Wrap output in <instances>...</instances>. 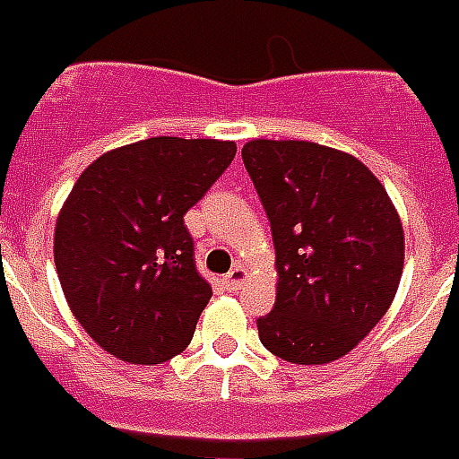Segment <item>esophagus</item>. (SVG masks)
<instances>
[{"instance_id": "34e87169", "label": "esophagus", "mask_w": 459, "mask_h": 459, "mask_svg": "<svg viewBox=\"0 0 459 459\" xmlns=\"http://www.w3.org/2000/svg\"><path fill=\"white\" fill-rule=\"evenodd\" d=\"M247 281V269L245 266H235L230 274L224 276V284H227V289H232V291H237V289H242V284Z\"/></svg>"}]
</instances>
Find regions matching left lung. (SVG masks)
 <instances>
[{"label": "left lung", "instance_id": "obj_1", "mask_svg": "<svg viewBox=\"0 0 459 459\" xmlns=\"http://www.w3.org/2000/svg\"><path fill=\"white\" fill-rule=\"evenodd\" d=\"M242 158L276 249L274 311L256 318L259 341L299 366L339 360L395 299L401 214L378 178L336 148L256 138Z\"/></svg>", "mask_w": 459, "mask_h": 459}]
</instances>
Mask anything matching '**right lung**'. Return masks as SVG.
I'll list each match as a JSON object with an SVG mask.
<instances>
[{
	"mask_svg": "<svg viewBox=\"0 0 459 459\" xmlns=\"http://www.w3.org/2000/svg\"><path fill=\"white\" fill-rule=\"evenodd\" d=\"M235 152L232 141L158 135L81 172L56 217L54 262L71 314L110 356L155 366L190 346L212 287L183 217Z\"/></svg>",
	"mask_w": 459,
	"mask_h": 459,
	"instance_id": "1",
	"label": "right lung"
}]
</instances>
